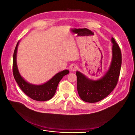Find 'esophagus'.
Listing matches in <instances>:
<instances>
[{
    "mask_svg": "<svg viewBox=\"0 0 135 135\" xmlns=\"http://www.w3.org/2000/svg\"><path fill=\"white\" fill-rule=\"evenodd\" d=\"M71 70L73 71H75L76 70H77V69H78V67L76 65H72L71 66Z\"/></svg>",
    "mask_w": 135,
    "mask_h": 135,
    "instance_id": "34e87169",
    "label": "esophagus"
}]
</instances>
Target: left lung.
Wrapping results in <instances>:
<instances>
[{"mask_svg":"<svg viewBox=\"0 0 135 135\" xmlns=\"http://www.w3.org/2000/svg\"><path fill=\"white\" fill-rule=\"evenodd\" d=\"M113 58L108 71L101 79L91 80L79 71L77 76V90L80 99L87 103H97L111 93L118 83L122 65V53L115 39L112 38Z\"/></svg>","mask_w":135,"mask_h":135,"instance_id":"8db88e82","label":"left lung"}]
</instances>
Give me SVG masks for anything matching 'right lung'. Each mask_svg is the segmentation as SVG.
I'll use <instances>...</instances> for the list:
<instances>
[{
  "mask_svg": "<svg viewBox=\"0 0 135 135\" xmlns=\"http://www.w3.org/2000/svg\"><path fill=\"white\" fill-rule=\"evenodd\" d=\"M18 42L16 45L13 57V74L16 82L21 90L31 99L36 101H44L51 99L56 93L60 81L63 76L69 73L65 70L56 74L47 83L42 85H33L27 83L20 75L16 63V55Z\"/></svg>",
  "mask_w": 135,
  "mask_h": 135,
  "instance_id": "right-lung-1",
  "label": "right lung"
}]
</instances>
